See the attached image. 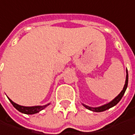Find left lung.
Masks as SVG:
<instances>
[{
	"label": "left lung",
	"instance_id": "8db88e82",
	"mask_svg": "<svg viewBox=\"0 0 135 135\" xmlns=\"http://www.w3.org/2000/svg\"><path fill=\"white\" fill-rule=\"evenodd\" d=\"M126 83H125V85H124V88H123V90L121 91L120 94L117 96V97H115L112 100V101H110L108 103H107V104H104V105H103L101 107H88V106H87V105H85V104H83V106L85 107V108H87L88 109H89V110H91V111H93V112H103V111H105V110H107V109H108L111 108V107H114L120 101V100L122 99V97H123V95H124V94H125V92H126V89H127V87H128V70H126Z\"/></svg>",
	"mask_w": 135,
	"mask_h": 135
}]
</instances>
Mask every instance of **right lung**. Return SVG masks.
<instances>
[{"instance_id": "obj_1", "label": "right lung", "mask_w": 135, "mask_h": 135, "mask_svg": "<svg viewBox=\"0 0 135 135\" xmlns=\"http://www.w3.org/2000/svg\"><path fill=\"white\" fill-rule=\"evenodd\" d=\"M9 100L10 103L13 104V106L18 111H20L22 113H25V114H35L37 113H39L40 111H41L42 109H44V108H46L48 105H50V103H47L44 106H35V107H23V106H20L17 103H16L13 101H12L9 98Z\"/></svg>"}]
</instances>
